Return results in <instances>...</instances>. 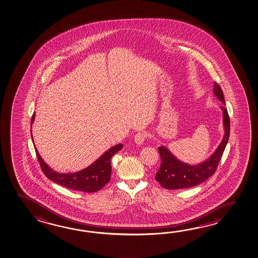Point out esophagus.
I'll list each match as a JSON object with an SVG mask.
<instances>
[{
	"label": "esophagus",
	"mask_w": 258,
	"mask_h": 258,
	"mask_svg": "<svg viewBox=\"0 0 258 258\" xmlns=\"http://www.w3.org/2000/svg\"><path fill=\"white\" fill-rule=\"evenodd\" d=\"M147 133L145 132V131H142V132H139V133H137L136 134L135 137H134V141H135V143L137 145H141L143 144V142H144L145 140L147 139Z\"/></svg>",
	"instance_id": "34e87169"
}]
</instances>
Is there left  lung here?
<instances>
[{"mask_svg": "<svg viewBox=\"0 0 258 258\" xmlns=\"http://www.w3.org/2000/svg\"><path fill=\"white\" fill-rule=\"evenodd\" d=\"M214 93L223 104H226L224 93L220 86L215 82ZM223 111V122L225 127V136L215 153L208 160L201 164L191 166L181 162L175 158L171 152L165 147H159L158 152L161 158V165L156 173V180L164 188L167 189H183L199 185L207 180L217 170V166L226 149L230 134V118L225 106H221Z\"/></svg>", "mask_w": 258, "mask_h": 258, "instance_id": "1", "label": "left lung"}]
</instances>
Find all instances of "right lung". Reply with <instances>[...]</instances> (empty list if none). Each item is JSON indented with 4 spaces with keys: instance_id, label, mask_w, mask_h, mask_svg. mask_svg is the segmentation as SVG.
Wrapping results in <instances>:
<instances>
[{
    "instance_id": "add662e5",
    "label": "right lung",
    "mask_w": 258,
    "mask_h": 258,
    "mask_svg": "<svg viewBox=\"0 0 258 258\" xmlns=\"http://www.w3.org/2000/svg\"><path fill=\"white\" fill-rule=\"evenodd\" d=\"M34 120V114L32 115L31 125ZM32 133V132H31ZM122 144H118L105 152L95 162L83 170L72 174H59L53 171L42 160L38 150L35 149L37 158L40 163L41 170L45 176L55 183L67 187L69 189L77 190L82 192L92 193L101 189L111 176V164L110 159L114 154L122 149Z\"/></svg>"
}]
</instances>
